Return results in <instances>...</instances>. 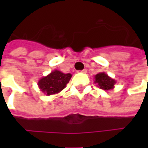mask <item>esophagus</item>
Instances as JSON below:
<instances>
[{
  "label": "esophagus",
  "instance_id": "34e87169",
  "mask_svg": "<svg viewBox=\"0 0 148 148\" xmlns=\"http://www.w3.org/2000/svg\"><path fill=\"white\" fill-rule=\"evenodd\" d=\"M86 71H87L86 69H84V70H82V71H81V72H82V73H86Z\"/></svg>",
  "mask_w": 148,
  "mask_h": 148
}]
</instances>
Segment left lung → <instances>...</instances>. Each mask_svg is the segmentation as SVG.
I'll use <instances>...</instances> for the list:
<instances>
[{"label":"left lung","mask_w":148,"mask_h":148,"mask_svg":"<svg viewBox=\"0 0 148 148\" xmlns=\"http://www.w3.org/2000/svg\"><path fill=\"white\" fill-rule=\"evenodd\" d=\"M97 86L105 90H110L114 88L116 81L109 77L105 72H99L95 76V82Z\"/></svg>","instance_id":"left-lung-1"}]
</instances>
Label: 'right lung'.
<instances>
[{
    "label": "right lung",
    "instance_id": "add662e5",
    "mask_svg": "<svg viewBox=\"0 0 148 148\" xmlns=\"http://www.w3.org/2000/svg\"><path fill=\"white\" fill-rule=\"evenodd\" d=\"M71 77L70 73H63L58 70H54L48 76L42 77L38 86L40 90L46 95H52L59 93L66 86Z\"/></svg>",
    "mask_w": 148,
    "mask_h": 148
}]
</instances>
